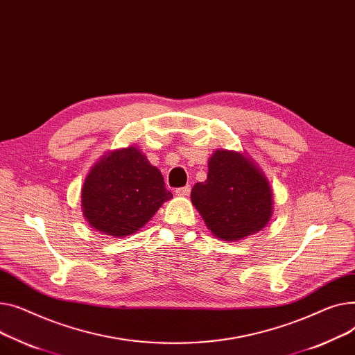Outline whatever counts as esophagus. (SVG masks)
Instances as JSON below:
<instances>
[{
  "label": "esophagus",
  "mask_w": 355,
  "mask_h": 355,
  "mask_svg": "<svg viewBox=\"0 0 355 355\" xmlns=\"http://www.w3.org/2000/svg\"><path fill=\"white\" fill-rule=\"evenodd\" d=\"M175 193L179 195V196H187V195L191 193V186L186 184V186H183V187H178V189L175 191Z\"/></svg>",
  "instance_id": "1"
}]
</instances>
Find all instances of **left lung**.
<instances>
[{"label":"left lung","instance_id":"8db88e82","mask_svg":"<svg viewBox=\"0 0 355 355\" xmlns=\"http://www.w3.org/2000/svg\"><path fill=\"white\" fill-rule=\"evenodd\" d=\"M192 203L211 232L238 241L258 231L272 214V192L252 162L236 152L216 150L205 182L193 186Z\"/></svg>","mask_w":355,"mask_h":355}]
</instances>
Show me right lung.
<instances>
[{
  "mask_svg": "<svg viewBox=\"0 0 355 355\" xmlns=\"http://www.w3.org/2000/svg\"><path fill=\"white\" fill-rule=\"evenodd\" d=\"M162 173L136 148L104 156L83 184L81 203L89 223L112 236L135 234L172 198Z\"/></svg>",
  "mask_w": 355,
  "mask_h": 355,
  "instance_id": "obj_1",
  "label": "right lung"
}]
</instances>
